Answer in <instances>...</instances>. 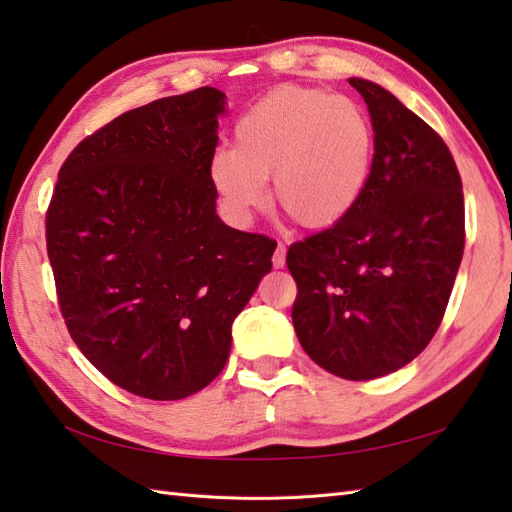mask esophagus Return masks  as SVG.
<instances>
[{
	"label": "esophagus",
	"mask_w": 512,
	"mask_h": 512,
	"mask_svg": "<svg viewBox=\"0 0 512 512\" xmlns=\"http://www.w3.org/2000/svg\"><path fill=\"white\" fill-rule=\"evenodd\" d=\"M284 264H286V246L279 242L277 248H275V253H273V266L275 268H284Z\"/></svg>",
	"instance_id": "obj_1"
}]
</instances>
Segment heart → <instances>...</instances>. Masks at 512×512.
I'll return each instance as SVG.
<instances>
[{
	"instance_id": "1",
	"label": "heart",
	"mask_w": 512,
	"mask_h": 512,
	"mask_svg": "<svg viewBox=\"0 0 512 512\" xmlns=\"http://www.w3.org/2000/svg\"><path fill=\"white\" fill-rule=\"evenodd\" d=\"M235 150H215L208 179L226 215L250 222L273 193L304 226H330L364 195L375 130L355 99L315 88H282L235 124Z\"/></svg>"
}]
</instances>
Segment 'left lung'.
<instances>
[{"label": "left lung", "instance_id": "8db88e82", "mask_svg": "<svg viewBox=\"0 0 512 512\" xmlns=\"http://www.w3.org/2000/svg\"><path fill=\"white\" fill-rule=\"evenodd\" d=\"M375 155L364 195L322 233L288 248L299 344L350 382L384 377L422 353L442 324L464 255L462 179L444 139L368 79Z\"/></svg>", "mask_w": 512, "mask_h": 512}]
</instances>
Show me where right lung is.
<instances>
[{
    "mask_svg": "<svg viewBox=\"0 0 512 512\" xmlns=\"http://www.w3.org/2000/svg\"><path fill=\"white\" fill-rule=\"evenodd\" d=\"M222 90L128 110L75 146L46 213L59 308L86 359L128 393L173 402L208 386L275 242L217 217L208 159Z\"/></svg>",
    "mask_w": 512,
    "mask_h": 512,
    "instance_id": "right-lung-1",
    "label": "right lung"
}]
</instances>
